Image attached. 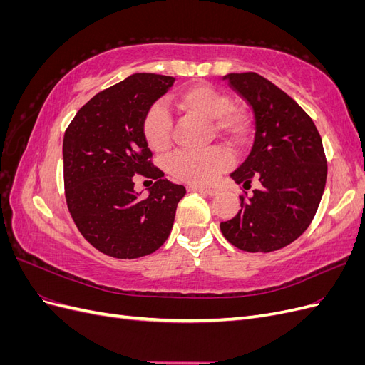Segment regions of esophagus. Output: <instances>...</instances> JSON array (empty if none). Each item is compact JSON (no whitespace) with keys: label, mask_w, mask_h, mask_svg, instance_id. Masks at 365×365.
<instances>
[{"label":"esophagus","mask_w":365,"mask_h":365,"mask_svg":"<svg viewBox=\"0 0 365 365\" xmlns=\"http://www.w3.org/2000/svg\"><path fill=\"white\" fill-rule=\"evenodd\" d=\"M187 190H189V192H201V193H205L208 196H215V195L219 193V190L215 189V187H205V185H196V184L187 185Z\"/></svg>","instance_id":"obj_1"}]
</instances>
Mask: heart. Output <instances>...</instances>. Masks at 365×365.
<instances>
[{"label": "heart", "mask_w": 365, "mask_h": 365, "mask_svg": "<svg viewBox=\"0 0 365 365\" xmlns=\"http://www.w3.org/2000/svg\"><path fill=\"white\" fill-rule=\"evenodd\" d=\"M175 105L187 114L212 120V126L219 137L230 145L242 146L250 137L251 123L245 111L231 106V98L205 83H195L182 88L175 96ZM143 137L155 152L168 150L172 145V121L161 105H152L141 121ZM230 152L224 148L207 150H181L168 161V170L176 180L195 184L213 181L231 165Z\"/></svg>", "instance_id": "heart-1"}]
</instances>
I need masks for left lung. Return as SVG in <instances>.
<instances>
[{"mask_svg": "<svg viewBox=\"0 0 365 365\" xmlns=\"http://www.w3.org/2000/svg\"><path fill=\"white\" fill-rule=\"evenodd\" d=\"M224 81L252 108L256 134L250 155L230 176L250 189L239 213L220 231L231 245L269 252L300 237L317 213L326 185L323 141L302 106L257 73H230Z\"/></svg>", "mask_w": 365, "mask_h": 365, "instance_id": "1", "label": "left lung"}]
</instances>
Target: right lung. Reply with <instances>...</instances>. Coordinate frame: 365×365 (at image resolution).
I'll list each match as a JSON object with an SVG mask.
<instances>
[{"instance_id": "obj_1", "label": "right lung", "mask_w": 365, "mask_h": 365, "mask_svg": "<svg viewBox=\"0 0 365 365\" xmlns=\"http://www.w3.org/2000/svg\"><path fill=\"white\" fill-rule=\"evenodd\" d=\"M173 82L172 76L132 74L96 94L65 130L67 205L82 236L106 256H148L170 235L185 189L152 164L141 121ZM137 173L158 180L148 197L133 189Z\"/></svg>"}]
</instances>
